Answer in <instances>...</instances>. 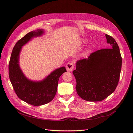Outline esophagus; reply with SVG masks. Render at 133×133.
I'll use <instances>...</instances> for the list:
<instances>
[{
    "instance_id": "obj_1",
    "label": "esophagus",
    "mask_w": 133,
    "mask_h": 133,
    "mask_svg": "<svg viewBox=\"0 0 133 133\" xmlns=\"http://www.w3.org/2000/svg\"><path fill=\"white\" fill-rule=\"evenodd\" d=\"M74 63L72 62H69L66 65V70L69 72H71L73 71L74 68Z\"/></svg>"
}]
</instances>
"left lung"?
I'll list each match as a JSON object with an SVG mask.
<instances>
[{
    "label": "left lung",
    "mask_w": 133,
    "mask_h": 133,
    "mask_svg": "<svg viewBox=\"0 0 133 133\" xmlns=\"http://www.w3.org/2000/svg\"><path fill=\"white\" fill-rule=\"evenodd\" d=\"M110 48L98 50L76 63L73 74L78 95L84 100L98 102L114 92L118 84L122 57L115 39L105 35Z\"/></svg>",
    "instance_id": "obj_1"
}]
</instances>
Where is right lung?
Returning <instances> with one entry per match:
<instances>
[{
    "label": "right lung",
    "instance_id": "obj_1",
    "mask_svg": "<svg viewBox=\"0 0 133 133\" xmlns=\"http://www.w3.org/2000/svg\"><path fill=\"white\" fill-rule=\"evenodd\" d=\"M43 30L32 31L18 41L15 45L9 64V75L15 93L19 99L34 106H40L53 99L58 85L60 77L67 72L65 67L56 69L39 82L28 80L19 66V55L22 45L35 36H40Z\"/></svg>",
    "mask_w": 133,
    "mask_h": 133
}]
</instances>
